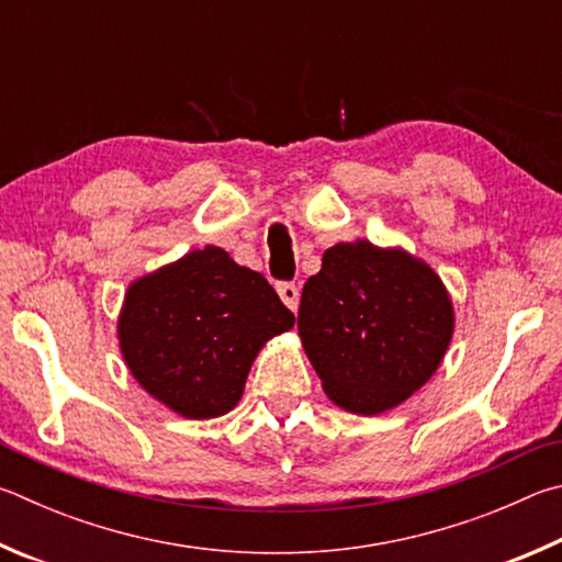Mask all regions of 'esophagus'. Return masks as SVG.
I'll return each mask as SVG.
<instances>
[{"mask_svg": "<svg viewBox=\"0 0 562 562\" xmlns=\"http://www.w3.org/2000/svg\"><path fill=\"white\" fill-rule=\"evenodd\" d=\"M276 291H279V296H281V301L286 303V306L291 308V311H296L299 308V301H301V291H299V286L296 283H279V286H276Z\"/></svg>", "mask_w": 562, "mask_h": 562, "instance_id": "obj_1", "label": "esophagus"}]
</instances>
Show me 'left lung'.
I'll list each match as a JSON object with an SVG mask.
<instances>
[{"instance_id": "obj_1", "label": "left lung", "mask_w": 562, "mask_h": 562, "mask_svg": "<svg viewBox=\"0 0 562 562\" xmlns=\"http://www.w3.org/2000/svg\"><path fill=\"white\" fill-rule=\"evenodd\" d=\"M299 336L328 400L375 417L435 375L454 336V306L427 261L400 246L342 241L303 286Z\"/></svg>"}]
</instances>
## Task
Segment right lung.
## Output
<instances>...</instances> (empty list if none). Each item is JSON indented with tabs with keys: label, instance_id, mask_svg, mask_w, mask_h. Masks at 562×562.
Returning a JSON list of instances; mask_svg holds the SVG:
<instances>
[{
	"label": "right lung",
	"instance_id": "obj_1",
	"mask_svg": "<svg viewBox=\"0 0 562 562\" xmlns=\"http://www.w3.org/2000/svg\"><path fill=\"white\" fill-rule=\"evenodd\" d=\"M293 323L261 273L204 246L127 286L117 342L147 395L180 417L214 419L239 405L259 350Z\"/></svg>",
	"mask_w": 562,
	"mask_h": 562
}]
</instances>
